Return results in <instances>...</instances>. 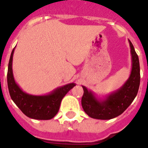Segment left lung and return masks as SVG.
<instances>
[{"instance_id": "left-lung-1", "label": "left lung", "mask_w": 148, "mask_h": 148, "mask_svg": "<svg viewBox=\"0 0 148 148\" xmlns=\"http://www.w3.org/2000/svg\"><path fill=\"white\" fill-rule=\"evenodd\" d=\"M129 43L132 69L130 77L122 87L105 96L104 99H99L91 90L82 86L84 90L82 99V108L91 118L101 120L116 118L130 105L136 96L140 84V66L138 57L130 40Z\"/></svg>"}]
</instances>
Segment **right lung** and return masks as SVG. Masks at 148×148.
<instances>
[{"mask_svg":"<svg viewBox=\"0 0 148 148\" xmlns=\"http://www.w3.org/2000/svg\"><path fill=\"white\" fill-rule=\"evenodd\" d=\"M15 48L12 51L7 72L8 88L12 100L29 118L38 120L53 119L59 110L63 98L75 87V84L70 83L58 87L47 95H35L23 92L13 76L12 58Z\"/></svg>","mask_w":148,"mask_h":148,"instance_id":"right-lung-1","label":"right lung"}]
</instances>
